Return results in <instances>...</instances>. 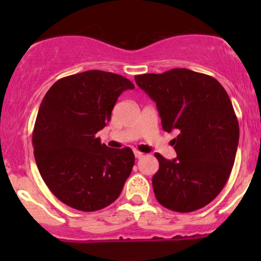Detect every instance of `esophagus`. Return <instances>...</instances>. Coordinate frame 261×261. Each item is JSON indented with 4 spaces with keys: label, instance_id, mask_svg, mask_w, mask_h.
<instances>
[{
    "label": "esophagus",
    "instance_id": "1",
    "mask_svg": "<svg viewBox=\"0 0 261 261\" xmlns=\"http://www.w3.org/2000/svg\"><path fill=\"white\" fill-rule=\"evenodd\" d=\"M134 154H135V157H136V158H142L143 157V153H141V152H139V151H134Z\"/></svg>",
    "mask_w": 261,
    "mask_h": 261
}]
</instances>
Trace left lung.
<instances>
[{"mask_svg": "<svg viewBox=\"0 0 261 261\" xmlns=\"http://www.w3.org/2000/svg\"><path fill=\"white\" fill-rule=\"evenodd\" d=\"M135 81L155 101L163 130L178 134L172 141L176 158L154 153L155 199L176 212L203 207L221 193L236 160L239 125L228 94L214 77L188 68Z\"/></svg>", "mask_w": 261, "mask_h": 261, "instance_id": "obj_1", "label": "left lung"}]
</instances>
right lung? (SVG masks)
I'll use <instances>...</instances> for the list:
<instances>
[{
    "label": "right lung",
    "instance_id": "1",
    "mask_svg": "<svg viewBox=\"0 0 261 261\" xmlns=\"http://www.w3.org/2000/svg\"><path fill=\"white\" fill-rule=\"evenodd\" d=\"M135 86L120 74L91 70L59 80L46 92L33 131L41 178L60 201L80 211L115 201L131 174L133 149H114L95 136L119 95Z\"/></svg>",
    "mask_w": 261,
    "mask_h": 261
}]
</instances>
